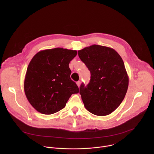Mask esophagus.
Listing matches in <instances>:
<instances>
[{"mask_svg":"<svg viewBox=\"0 0 154 154\" xmlns=\"http://www.w3.org/2000/svg\"><path fill=\"white\" fill-rule=\"evenodd\" d=\"M80 83H81V82H80V81H78V82H77V86H78L79 87H80Z\"/></svg>","mask_w":154,"mask_h":154,"instance_id":"esophagus-1","label":"esophagus"}]
</instances>
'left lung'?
<instances>
[{
    "label": "left lung",
    "mask_w": 154,
    "mask_h": 154,
    "mask_svg": "<svg viewBox=\"0 0 154 154\" xmlns=\"http://www.w3.org/2000/svg\"><path fill=\"white\" fill-rule=\"evenodd\" d=\"M78 55L91 72L90 83L80 87L85 107L97 116L109 115L120 105L128 89L122 58L113 49L96 45L79 51Z\"/></svg>",
    "instance_id": "8db88e82"
}]
</instances>
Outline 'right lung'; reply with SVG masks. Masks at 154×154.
Wrapping results in <instances>:
<instances>
[{"label": "right lung", "mask_w": 154, "mask_h": 154, "mask_svg": "<svg viewBox=\"0 0 154 154\" xmlns=\"http://www.w3.org/2000/svg\"><path fill=\"white\" fill-rule=\"evenodd\" d=\"M77 52L63 48L43 50L30 61L24 80L26 96L38 112L51 115L63 109L79 92L70 75V61Z\"/></svg>", "instance_id": "right-lung-1"}]
</instances>
